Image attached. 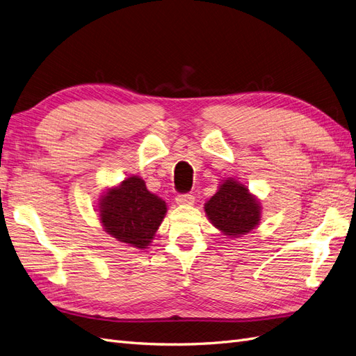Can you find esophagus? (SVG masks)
<instances>
[{
  "label": "esophagus",
  "instance_id": "34e87169",
  "mask_svg": "<svg viewBox=\"0 0 356 356\" xmlns=\"http://www.w3.org/2000/svg\"><path fill=\"white\" fill-rule=\"evenodd\" d=\"M175 200L179 204H193L195 203V196L190 195V193H184V195H178Z\"/></svg>",
  "mask_w": 356,
  "mask_h": 356
}]
</instances>
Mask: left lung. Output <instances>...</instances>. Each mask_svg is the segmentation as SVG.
Here are the masks:
<instances>
[{"mask_svg":"<svg viewBox=\"0 0 356 356\" xmlns=\"http://www.w3.org/2000/svg\"><path fill=\"white\" fill-rule=\"evenodd\" d=\"M204 212L215 227L232 238L252 230L260 220L257 200L233 179L224 181L217 195L204 204Z\"/></svg>","mask_w":356,"mask_h":356,"instance_id":"1","label":"left lung"}]
</instances>
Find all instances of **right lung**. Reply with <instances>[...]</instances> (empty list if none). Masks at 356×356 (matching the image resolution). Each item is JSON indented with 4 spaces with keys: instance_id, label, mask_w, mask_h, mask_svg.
I'll list each match as a JSON object with an SVG mask.
<instances>
[{
    "instance_id": "1",
    "label": "right lung",
    "mask_w": 356,
    "mask_h": 356,
    "mask_svg": "<svg viewBox=\"0 0 356 356\" xmlns=\"http://www.w3.org/2000/svg\"><path fill=\"white\" fill-rule=\"evenodd\" d=\"M99 211L105 230L117 241L145 248L165 218L166 204L147 190L141 178L132 177L106 193Z\"/></svg>"
}]
</instances>
